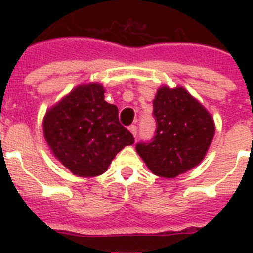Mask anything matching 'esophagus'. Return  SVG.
I'll return each instance as SVG.
<instances>
[{
    "label": "esophagus",
    "instance_id": "34e87169",
    "mask_svg": "<svg viewBox=\"0 0 253 253\" xmlns=\"http://www.w3.org/2000/svg\"><path fill=\"white\" fill-rule=\"evenodd\" d=\"M129 131H130V133L133 134V137H134V138L137 137L138 128H137V126H135V125H130V126H129Z\"/></svg>",
    "mask_w": 253,
    "mask_h": 253
}]
</instances>
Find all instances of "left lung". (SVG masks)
I'll return each mask as SVG.
<instances>
[{
    "instance_id": "obj_1",
    "label": "left lung",
    "mask_w": 253,
    "mask_h": 253,
    "mask_svg": "<svg viewBox=\"0 0 253 253\" xmlns=\"http://www.w3.org/2000/svg\"><path fill=\"white\" fill-rule=\"evenodd\" d=\"M153 140L135 149L154 175L173 178L204 160L215 133L213 116L184 87L161 86L153 100Z\"/></svg>"
}]
</instances>
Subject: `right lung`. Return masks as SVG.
Instances as JSON below:
<instances>
[{
  "label": "right lung",
  "instance_id": "right-lung-1",
  "mask_svg": "<svg viewBox=\"0 0 253 253\" xmlns=\"http://www.w3.org/2000/svg\"><path fill=\"white\" fill-rule=\"evenodd\" d=\"M101 84L75 87L49 109L43 133L49 149L73 175H102L118 152L134 138L119 123L118 107L105 101Z\"/></svg>",
  "mask_w": 253,
  "mask_h": 253
}]
</instances>
